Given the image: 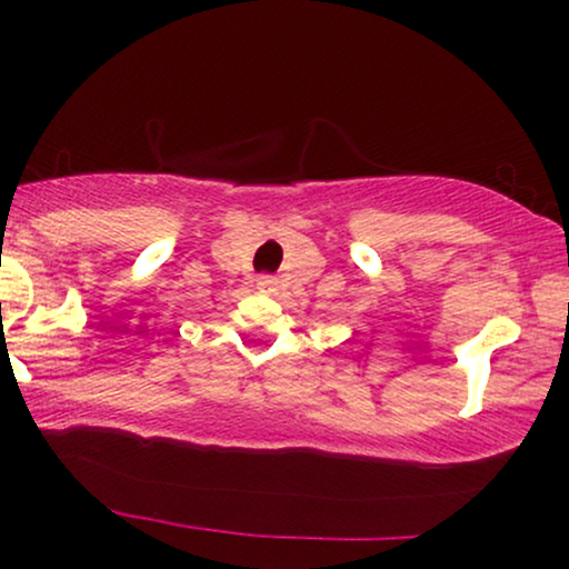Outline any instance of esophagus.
<instances>
[{
	"label": "esophagus",
	"instance_id": "esophagus-1",
	"mask_svg": "<svg viewBox=\"0 0 569 569\" xmlns=\"http://www.w3.org/2000/svg\"><path fill=\"white\" fill-rule=\"evenodd\" d=\"M257 286H259V291L272 293V291L278 289V278H272V276H259V278H257Z\"/></svg>",
	"mask_w": 569,
	"mask_h": 569
}]
</instances>
